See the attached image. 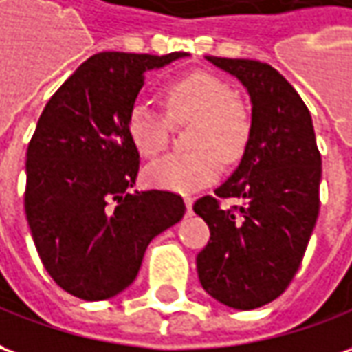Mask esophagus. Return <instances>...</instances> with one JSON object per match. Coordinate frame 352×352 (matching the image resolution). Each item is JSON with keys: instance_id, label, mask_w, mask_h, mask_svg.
Listing matches in <instances>:
<instances>
[{"instance_id": "1", "label": "esophagus", "mask_w": 352, "mask_h": 352, "mask_svg": "<svg viewBox=\"0 0 352 352\" xmlns=\"http://www.w3.org/2000/svg\"><path fill=\"white\" fill-rule=\"evenodd\" d=\"M192 204H195V198H192V196H185V206L188 214L192 212Z\"/></svg>"}]
</instances>
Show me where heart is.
<instances>
[{
	"label": "heart",
	"mask_w": 352,
	"mask_h": 352,
	"mask_svg": "<svg viewBox=\"0 0 352 352\" xmlns=\"http://www.w3.org/2000/svg\"><path fill=\"white\" fill-rule=\"evenodd\" d=\"M164 96L173 121H195L188 138L195 150L152 162L144 171L146 183L171 192H192L216 181L221 162L235 164L243 157L252 117L231 86L204 73L169 85ZM129 136L142 156H157L169 142V121L148 102H136L129 113Z\"/></svg>",
	"instance_id": "b5f03b06"
}]
</instances>
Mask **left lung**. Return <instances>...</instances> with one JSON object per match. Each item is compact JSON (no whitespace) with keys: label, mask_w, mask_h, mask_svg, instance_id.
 <instances>
[{"label":"left lung","mask_w":352,"mask_h":352,"mask_svg":"<svg viewBox=\"0 0 352 352\" xmlns=\"http://www.w3.org/2000/svg\"><path fill=\"white\" fill-rule=\"evenodd\" d=\"M206 59L245 86L252 133L217 197L245 204L221 210L204 196L195 212L210 227L196 256L198 279L226 307L252 310L281 295L302 262L320 210L322 157L312 117L300 96L272 65L254 59Z\"/></svg>","instance_id":"8db88e82"}]
</instances>
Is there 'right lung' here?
Returning a JSON list of instances; mask_svg holds the SVG:
<instances>
[{"instance_id": "add662e5", "label": "right lung", "mask_w": 352, "mask_h": 352, "mask_svg": "<svg viewBox=\"0 0 352 352\" xmlns=\"http://www.w3.org/2000/svg\"><path fill=\"white\" fill-rule=\"evenodd\" d=\"M183 57L188 54H96L38 119L26 150V221L45 272L82 300L125 291L148 243L185 216L179 195L131 192L140 156L129 136L146 71Z\"/></svg>"}]
</instances>
